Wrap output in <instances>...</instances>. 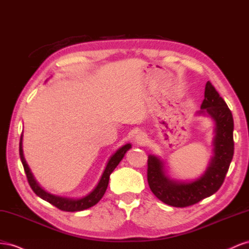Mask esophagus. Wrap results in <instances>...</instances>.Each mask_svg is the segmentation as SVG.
Instances as JSON below:
<instances>
[{"instance_id":"obj_1","label":"esophagus","mask_w":249,"mask_h":249,"mask_svg":"<svg viewBox=\"0 0 249 249\" xmlns=\"http://www.w3.org/2000/svg\"><path fill=\"white\" fill-rule=\"evenodd\" d=\"M146 140H147V138H146V136H145V133L140 132V133L137 134L136 142H137V143H138L139 145H144V144L146 143Z\"/></svg>"}]
</instances>
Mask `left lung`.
<instances>
[{
  "label": "left lung",
  "instance_id": "1",
  "mask_svg": "<svg viewBox=\"0 0 249 249\" xmlns=\"http://www.w3.org/2000/svg\"><path fill=\"white\" fill-rule=\"evenodd\" d=\"M201 115H209L215 122L214 155L204 174L194 181L179 182L166 176L162 161L148 156L147 180L152 193L160 201L175 208H186L204 199L220 189L233 156V119L225 101L210 81L205 84Z\"/></svg>",
  "mask_w": 249,
  "mask_h": 249
}]
</instances>
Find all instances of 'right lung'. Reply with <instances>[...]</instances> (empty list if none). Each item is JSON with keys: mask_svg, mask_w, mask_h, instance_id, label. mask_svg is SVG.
<instances>
[{"mask_svg": "<svg viewBox=\"0 0 249 249\" xmlns=\"http://www.w3.org/2000/svg\"><path fill=\"white\" fill-rule=\"evenodd\" d=\"M22 140H23V134L20 136V142H19V156H20V160H22V164H23V167L25 170L28 182H29L31 189L33 190L35 194L41 198V199L48 201L49 203L54 205V207H56L61 211H65V212H79V211L87 210L100 201V199L105 193L106 189H107L109 176H110L111 172L116 169V167L119 165V162L122 160L125 153L131 148L130 144H126L123 147L118 149L116 153L110 156L107 165H106L104 172L101 176L100 181L98 182L97 187L93 190V192H90L88 196L80 198V199H72V198H65V197H59V196H55V195L50 194L38 186V183L36 182V180L34 179L30 169H29V167H28L27 162L25 160L24 154H23Z\"/></svg>", "mask_w": 249, "mask_h": 249, "instance_id": "add662e5", "label": "right lung"}]
</instances>
